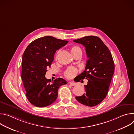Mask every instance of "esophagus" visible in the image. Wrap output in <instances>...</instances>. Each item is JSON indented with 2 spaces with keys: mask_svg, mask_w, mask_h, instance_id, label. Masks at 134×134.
Wrapping results in <instances>:
<instances>
[{
  "mask_svg": "<svg viewBox=\"0 0 134 134\" xmlns=\"http://www.w3.org/2000/svg\"><path fill=\"white\" fill-rule=\"evenodd\" d=\"M69 84L71 85V86H75V85H76V84L75 83H74V82H69Z\"/></svg>",
  "mask_w": 134,
  "mask_h": 134,
  "instance_id": "1",
  "label": "esophagus"
}]
</instances>
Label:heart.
I'll return each instance as SVG.
<instances>
[{
  "label": "heart",
  "instance_id": "1",
  "mask_svg": "<svg viewBox=\"0 0 134 134\" xmlns=\"http://www.w3.org/2000/svg\"><path fill=\"white\" fill-rule=\"evenodd\" d=\"M70 50H71V52L73 55H75L76 53H82L81 49L79 47L76 46L71 47L70 48ZM59 53V51L57 52V53L56 54V56H55L56 59L57 58V57H58ZM77 72H78V69L76 67H69L68 68H67V69L65 71L64 75L65 77L67 79H72L74 77H75V76L76 75V74H77Z\"/></svg>",
  "mask_w": 134,
  "mask_h": 134
}]
</instances>
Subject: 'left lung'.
Returning <instances> with one entry per match:
<instances>
[{
  "label": "left lung",
  "mask_w": 134,
  "mask_h": 134,
  "mask_svg": "<svg viewBox=\"0 0 134 134\" xmlns=\"http://www.w3.org/2000/svg\"><path fill=\"white\" fill-rule=\"evenodd\" d=\"M74 42L83 45L87 57L85 70L77 76V81L86 79L84 85L85 93L76 97L80 103L94 107L101 103L106 97L114 72V64L111 53L98 36H87L74 40Z\"/></svg>",
  "instance_id": "8db88e82"
}]
</instances>
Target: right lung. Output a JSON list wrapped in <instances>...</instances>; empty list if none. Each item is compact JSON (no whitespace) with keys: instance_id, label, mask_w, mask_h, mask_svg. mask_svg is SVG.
<instances>
[{"instance_id":"1","label":"right lung","mask_w":134,"mask_h":134,"mask_svg":"<svg viewBox=\"0 0 134 134\" xmlns=\"http://www.w3.org/2000/svg\"><path fill=\"white\" fill-rule=\"evenodd\" d=\"M68 42L45 36L32 41L25 49L22 57L21 77L26 98L33 105L42 108L51 104L58 97L59 87L67 83L61 78L51 81L45 75L56 51Z\"/></svg>"}]
</instances>
